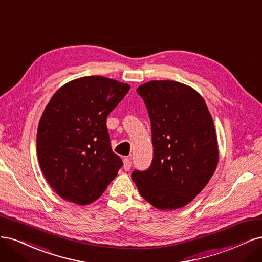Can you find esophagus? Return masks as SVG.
Listing matches in <instances>:
<instances>
[{"label": "esophagus", "mask_w": 262, "mask_h": 262, "mask_svg": "<svg viewBox=\"0 0 262 262\" xmlns=\"http://www.w3.org/2000/svg\"><path fill=\"white\" fill-rule=\"evenodd\" d=\"M131 166H132V163L130 161V158H128V157L124 158V160H123V168L125 170H129L131 168Z\"/></svg>", "instance_id": "obj_1"}]
</instances>
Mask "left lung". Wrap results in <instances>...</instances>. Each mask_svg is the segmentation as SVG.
Segmentation results:
<instances>
[{"label": "left lung", "mask_w": 262, "mask_h": 262, "mask_svg": "<svg viewBox=\"0 0 262 262\" xmlns=\"http://www.w3.org/2000/svg\"><path fill=\"white\" fill-rule=\"evenodd\" d=\"M152 126L153 160L133 170L140 194L158 210L185 207L216 169L219 148L213 119L201 95L175 81H150L137 89Z\"/></svg>", "instance_id": "left-lung-1"}]
</instances>
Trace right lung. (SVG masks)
I'll list each match as a JSON object with an SVG mask.
<instances>
[{
  "instance_id": "1",
  "label": "right lung",
  "mask_w": 262,
  "mask_h": 262,
  "mask_svg": "<svg viewBox=\"0 0 262 262\" xmlns=\"http://www.w3.org/2000/svg\"><path fill=\"white\" fill-rule=\"evenodd\" d=\"M130 85L85 76L63 85L47 105L37 131V155L51 188L78 205L97 200L122 161L110 146L107 116Z\"/></svg>"
}]
</instances>
